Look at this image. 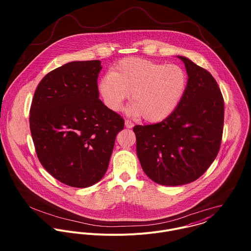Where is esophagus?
<instances>
[{"label":"esophagus","instance_id":"esophagus-1","mask_svg":"<svg viewBox=\"0 0 251 251\" xmlns=\"http://www.w3.org/2000/svg\"><path fill=\"white\" fill-rule=\"evenodd\" d=\"M125 126H126V127H127V128H131V127H133V126H134V124H133V123H131L129 120H126V122H125Z\"/></svg>","mask_w":251,"mask_h":251}]
</instances>
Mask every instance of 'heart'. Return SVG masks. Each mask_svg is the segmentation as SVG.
Segmentation results:
<instances>
[{"instance_id":"obj_1","label":"heart","mask_w":251,"mask_h":251,"mask_svg":"<svg viewBox=\"0 0 251 251\" xmlns=\"http://www.w3.org/2000/svg\"><path fill=\"white\" fill-rule=\"evenodd\" d=\"M187 73L179 65L155 63L140 58L122 60L99 83L100 94L109 109L118 111L131 94L127 112L158 122L171 115L185 93Z\"/></svg>"}]
</instances>
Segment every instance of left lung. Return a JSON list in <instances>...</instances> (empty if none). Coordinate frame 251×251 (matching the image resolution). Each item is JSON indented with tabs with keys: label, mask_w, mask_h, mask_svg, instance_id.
I'll use <instances>...</instances> for the list:
<instances>
[{
	"label": "left lung",
	"mask_w": 251,
	"mask_h": 251,
	"mask_svg": "<svg viewBox=\"0 0 251 251\" xmlns=\"http://www.w3.org/2000/svg\"><path fill=\"white\" fill-rule=\"evenodd\" d=\"M187 72L185 93L176 110L158 124L135 126L136 152L145 174L176 186L200 178L218 153L224 103L212 74L178 56Z\"/></svg>",
	"instance_id": "obj_1"
}]
</instances>
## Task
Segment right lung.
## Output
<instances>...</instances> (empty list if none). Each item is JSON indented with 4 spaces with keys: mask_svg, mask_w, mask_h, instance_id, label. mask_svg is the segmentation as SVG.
Wrapping results in <instances>:
<instances>
[{
    "mask_svg": "<svg viewBox=\"0 0 251 251\" xmlns=\"http://www.w3.org/2000/svg\"><path fill=\"white\" fill-rule=\"evenodd\" d=\"M101 62L75 61L46 74L36 88L30 128L45 170L72 187H88L107 171L124 119L100 100Z\"/></svg>",
    "mask_w": 251,
    "mask_h": 251,
    "instance_id": "obj_1",
    "label": "right lung"
}]
</instances>
